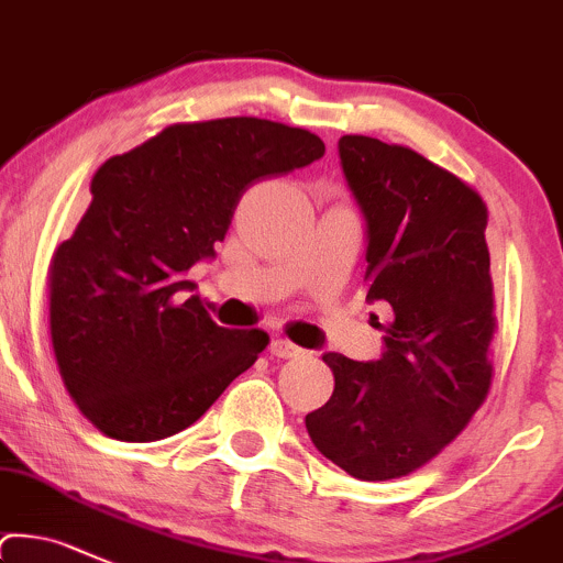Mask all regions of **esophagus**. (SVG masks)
<instances>
[{
	"mask_svg": "<svg viewBox=\"0 0 563 563\" xmlns=\"http://www.w3.org/2000/svg\"><path fill=\"white\" fill-rule=\"evenodd\" d=\"M271 354L279 356V360H295V356L303 354V349L295 346V343L287 341V338H276V341L271 343Z\"/></svg>",
	"mask_w": 563,
	"mask_h": 563,
	"instance_id": "1",
	"label": "esophagus"
}]
</instances>
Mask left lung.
<instances>
[{
  "instance_id": "left-lung-1",
  "label": "left lung",
  "mask_w": 563,
  "mask_h": 563,
  "mask_svg": "<svg viewBox=\"0 0 563 563\" xmlns=\"http://www.w3.org/2000/svg\"><path fill=\"white\" fill-rule=\"evenodd\" d=\"M338 155L365 220L367 300L391 322L378 360L322 356L335 389L306 429L349 475L391 481L438 456L492 386L488 214L473 187L400 144L341 136Z\"/></svg>"
}]
</instances>
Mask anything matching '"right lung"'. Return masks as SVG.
I'll return each instance as SVG.
<instances>
[{"mask_svg":"<svg viewBox=\"0 0 563 563\" xmlns=\"http://www.w3.org/2000/svg\"><path fill=\"white\" fill-rule=\"evenodd\" d=\"M324 155L260 118L177 123L93 174V201L51 260V338L66 391L107 438L153 443L201 419L268 332L220 328L187 271L214 257L250 185Z\"/></svg>","mask_w":563,"mask_h":563,"instance_id":"obj_1","label":"right lung"}]
</instances>
